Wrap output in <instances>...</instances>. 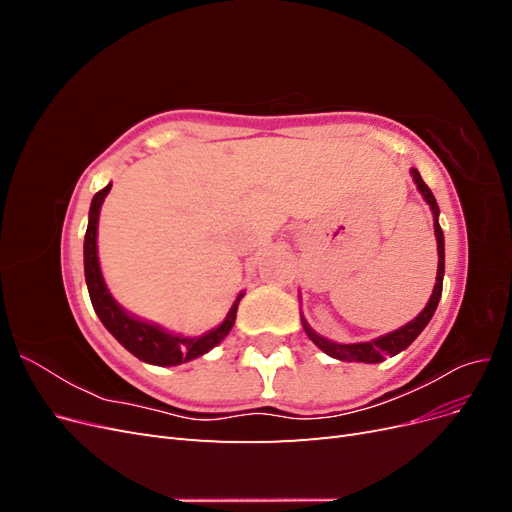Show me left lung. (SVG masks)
<instances>
[{
	"instance_id": "obj_1",
	"label": "left lung",
	"mask_w": 512,
	"mask_h": 512,
	"mask_svg": "<svg viewBox=\"0 0 512 512\" xmlns=\"http://www.w3.org/2000/svg\"><path fill=\"white\" fill-rule=\"evenodd\" d=\"M410 173H412V179L416 183L418 192L423 194V198L427 200V205L431 207V213H433V232H436V241H438V275H436V286H433L431 297H429V301H427V305H425V309H423L421 314H418L414 320H410L408 324H404V327H401V329L386 333L382 337L371 339V342L335 344V342H331V339H324L322 335H318L312 327H309L307 320L303 318V329H305L307 337L312 339V342L322 352H327L329 356H333V359H339V361H359V363H380V361L386 359V356H395L401 350H406L414 342V339L421 335V331L427 327L431 316L436 314V307H438L440 297H442V280H444V232H442L440 222H438L440 209H438L436 198H433L431 190L427 188V183L421 179V175H418V170L410 168Z\"/></svg>"
}]
</instances>
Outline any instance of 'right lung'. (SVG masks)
<instances>
[{
    "mask_svg": "<svg viewBox=\"0 0 512 512\" xmlns=\"http://www.w3.org/2000/svg\"><path fill=\"white\" fill-rule=\"evenodd\" d=\"M108 192H111V183H108L106 188L100 190L94 196V200H91L89 224H87L85 245H83L85 282H87L91 305H94L98 318L102 320L106 331L111 333L123 348L145 363L170 367V365H179L185 361L198 359V356H203L205 352L218 346L230 333L232 324H235V318H237V307H239V301L243 299V292L235 299V303H232L230 312L220 327H215L213 331L200 337L173 335L160 329L158 324H151L130 316L126 309L111 297V292H108L100 271V262H98V218H100V207Z\"/></svg>",
    "mask_w": 512,
    "mask_h": 512,
    "instance_id": "obj_1",
    "label": "right lung"
}]
</instances>
